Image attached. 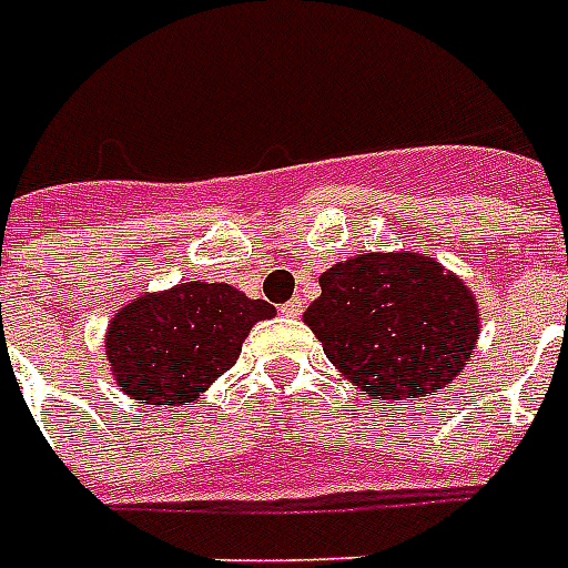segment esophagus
Segmentation results:
<instances>
[{"label":"esophagus","mask_w":568,"mask_h":568,"mask_svg":"<svg viewBox=\"0 0 568 568\" xmlns=\"http://www.w3.org/2000/svg\"><path fill=\"white\" fill-rule=\"evenodd\" d=\"M280 312H283L285 318H301V312H303V301H301V297H294V301L283 303V306H280Z\"/></svg>","instance_id":"34e87169"}]
</instances>
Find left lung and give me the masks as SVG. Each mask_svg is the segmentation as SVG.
Instances as JSON below:
<instances>
[{"label":"left lung","mask_w":568,"mask_h":568,"mask_svg":"<svg viewBox=\"0 0 568 568\" xmlns=\"http://www.w3.org/2000/svg\"><path fill=\"white\" fill-rule=\"evenodd\" d=\"M303 321L324 354L365 395H430L466 368L477 303L457 276L422 253H363L321 274Z\"/></svg>","instance_id":"8db88e82"}]
</instances>
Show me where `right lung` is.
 <instances>
[{
	"mask_svg": "<svg viewBox=\"0 0 568 568\" xmlns=\"http://www.w3.org/2000/svg\"><path fill=\"white\" fill-rule=\"evenodd\" d=\"M274 306L226 283H182L144 294L109 324L105 354L126 395L141 404H189L230 372L256 321Z\"/></svg>",
	"mask_w": 568,
	"mask_h": 568,
	"instance_id": "1",
	"label": "right lung"
}]
</instances>
